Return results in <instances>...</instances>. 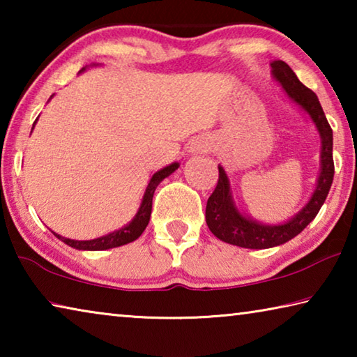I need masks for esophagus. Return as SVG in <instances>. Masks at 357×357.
Returning a JSON list of instances; mask_svg holds the SVG:
<instances>
[{
    "label": "esophagus",
    "mask_w": 357,
    "mask_h": 357,
    "mask_svg": "<svg viewBox=\"0 0 357 357\" xmlns=\"http://www.w3.org/2000/svg\"><path fill=\"white\" fill-rule=\"evenodd\" d=\"M209 144L206 142H202V143H197L195 146H193V151H198V153H206V151H209Z\"/></svg>",
    "instance_id": "1"
}]
</instances>
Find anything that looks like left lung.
I'll use <instances>...</instances> for the list:
<instances>
[{
  "label": "left lung",
  "instance_id": "left-lung-1",
  "mask_svg": "<svg viewBox=\"0 0 357 357\" xmlns=\"http://www.w3.org/2000/svg\"><path fill=\"white\" fill-rule=\"evenodd\" d=\"M271 75L280 84L288 99L293 100L302 112L309 114L312 123L315 124L319 138H321L319 174L309 203L298 214H294L291 219L283 223L268 225V223L258 222L241 213L233 200L227 173L223 167L219 165V181H217L215 189L206 204V223L215 238H219L223 243L244 247V249H271V247L285 244L289 239L298 236L321 209L332 185V179H334L332 129L317 94L304 86L291 68L282 59L271 63Z\"/></svg>",
  "mask_w": 357,
  "mask_h": 357
}]
</instances>
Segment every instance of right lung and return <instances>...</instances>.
<instances>
[{
  "mask_svg": "<svg viewBox=\"0 0 357 357\" xmlns=\"http://www.w3.org/2000/svg\"><path fill=\"white\" fill-rule=\"evenodd\" d=\"M83 70H84V68L80 72H83ZM178 167H179L178 162H173V164L164 167L162 170L155 172L153 174V178H151L146 190H144L142 204H140V208H138L135 217L128 223V225H124L123 228L116 229V231L108 233V234H105V236L89 239V241H75V239L59 236V234H56V233H53V234H55L58 239H61L64 244L74 247V249H77V250H107V249H113V247H119V245L132 243V241L140 238L142 233L144 231V228L148 227L151 209H153V197H154L157 185H159L167 176H170L173 172H176Z\"/></svg>",
  "mask_w": 357,
  "mask_h": 357,
  "instance_id": "right-lung-1",
  "label": "right lung"
}]
</instances>
